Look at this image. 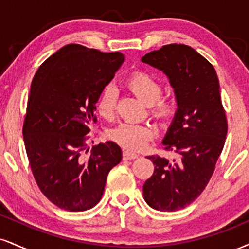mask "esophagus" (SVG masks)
<instances>
[{
    "label": "esophagus",
    "mask_w": 249,
    "mask_h": 249,
    "mask_svg": "<svg viewBox=\"0 0 249 249\" xmlns=\"http://www.w3.org/2000/svg\"><path fill=\"white\" fill-rule=\"evenodd\" d=\"M138 157H139V155L134 153V152H131V151L123 152V159H124V160H133V159H137Z\"/></svg>",
    "instance_id": "1"
}]
</instances>
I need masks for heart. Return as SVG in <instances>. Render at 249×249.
<instances>
[{
    "label": "heart",
    "mask_w": 249,
    "mask_h": 249,
    "mask_svg": "<svg viewBox=\"0 0 249 249\" xmlns=\"http://www.w3.org/2000/svg\"><path fill=\"white\" fill-rule=\"evenodd\" d=\"M128 88L152 107V112L158 118H167L172 111L169 101L160 98L162 85L157 77L147 71H136L126 81ZM118 92L115 86L109 85L103 89L97 100V111L104 118L113 116L117 106ZM110 138L123 147L138 151L147 145L154 136L153 127L147 124L137 123H122L110 131Z\"/></svg>",
    "instance_id": "1"
}]
</instances>
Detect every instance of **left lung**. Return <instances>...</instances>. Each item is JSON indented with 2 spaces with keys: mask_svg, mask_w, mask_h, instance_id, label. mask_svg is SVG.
<instances>
[{
  "mask_svg": "<svg viewBox=\"0 0 249 249\" xmlns=\"http://www.w3.org/2000/svg\"><path fill=\"white\" fill-rule=\"evenodd\" d=\"M169 79L176 109L162 143L178 160L152 155L153 175L142 187L146 203L159 211H176L194 202L210 181L223 151L227 121L213 66L193 47L164 45L142 58Z\"/></svg>",
  "mask_w": 249,
  "mask_h": 249,
  "instance_id": "8db88e82",
  "label": "left lung"
}]
</instances>
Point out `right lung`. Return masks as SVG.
I'll return each instance as SVG.
<instances>
[{
    "mask_svg": "<svg viewBox=\"0 0 249 249\" xmlns=\"http://www.w3.org/2000/svg\"><path fill=\"white\" fill-rule=\"evenodd\" d=\"M119 52L103 53L79 44L56 51L32 80L23 137L39 189L67 211H86L100 202L107 176L122 161L113 142L92 146L86 136L95 122L101 92L124 62Z\"/></svg>",
    "mask_w": 249,
    "mask_h": 249,
    "instance_id": "obj_1",
    "label": "right lung"
}]
</instances>
